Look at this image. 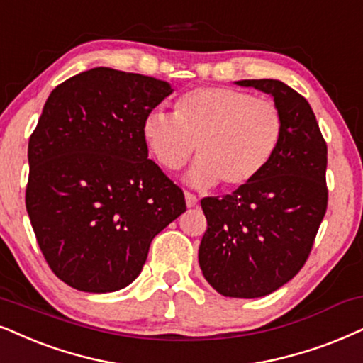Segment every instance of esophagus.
Wrapping results in <instances>:
<instances>
[{"label":"esophagus","mask_w":363,"mask_h":363,"mask_svg":"<svg viewBox=\"0 0 363 363\" xmlns=\"http://www.w3.org/2000/svg\"><path fill=\"white\" fill-rule=\"evenodd\" d=\"M184 199H186V206L187 208H194L197 204V197L194 194H191V192H184Z\"/></svg>","instance_id":"obj_1"}]
</instances>
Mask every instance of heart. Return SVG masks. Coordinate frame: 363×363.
Returning a JSON list of instances; mask_svg holds the SVG:
<instances>
[{"label": "heart", "instance_id": "obj_1", "mask_svg": "<svg viewBox=\"0 0 363 363\" xmlns=\"http://www.w3.org/2000/svg\"><path fill=\"white\" fill-rule=\"evenodd\" d=\"M281 130V113L272 100L229 86L187 91L174 105V116L150 112L142 122L145 145L166 171L184 167L197 145L201 159L186 174L197 189L253 182L272 162Z\"/></svg>", "mask_w": 363, "mask_h": 363}]
</instances>
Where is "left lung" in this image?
Returning a JSON list of instances; mask_svg holds the SVG:
<instances>
[{
    "mask_svg": "<svg viewBox=\"0 0 363 363\" xmlns=\"http://www.w3.org/2000/svg\"><path fill=\"white\" fill-rule=\"evenodd\" d=\"M272 95L281 113L279 145L268 167L235 192L204 197L208 231L199 266L216 291L259 298L300 272L327 211V144L306 99L273 79L240 80Z\"/></svg>",
    "mask_w": 363,
    "mask_h": 363,
    "instance_id": "left-lung-1",
    "label": "left lung"
}]
</instances>
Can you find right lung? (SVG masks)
I'll list each match as a JSON object with an SVG mask.
<instances>
[{
  "label": "right lung",
  "instance_id": "right-lung-1",
  "mask_svg": "<svg viewBox=\"0 0 363 363\" xmlns=\"http://www.w3.org/2000/svg\"><path fill=\"white\" fill-rule=\"evenodd\" d=\"M174 89L97 67L58 85L28 142L26 211L41 253L68 286L122 290L154 236L186 211L154 160L142 122Z\"/></svg>",
  "mask_w": 363,
  "mask_h": 363
}]
</instances>
